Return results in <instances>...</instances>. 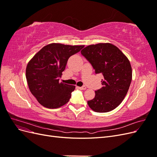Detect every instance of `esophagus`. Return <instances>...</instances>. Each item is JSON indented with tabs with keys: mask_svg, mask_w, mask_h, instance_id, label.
I'll use <instances>...</instances> for the list:
<instances>
[{
	"mask_svg": "<svg viewBox=\"0 0 157 157\" xmlns=\"http://www.w3.org/2000/svg\"><path fill=\"white\" fill-rule=\"evenodd\" d=\"M78 88L79 90H86V87L85 86H81V87H78Z\"/></svg>",
	"mask_w": 157,
	"mask_h": 157,
	"instance_id": "1",
	"label": "esophagus"
}]
</instances>
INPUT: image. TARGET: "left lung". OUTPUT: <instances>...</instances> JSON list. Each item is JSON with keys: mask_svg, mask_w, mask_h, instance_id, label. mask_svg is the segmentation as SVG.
Here are the masks:
<instances>
[{"mask_svg": "<svg viewBox=\"0 0 157 157\" xmlns=\"http://www.w3.org/2000/svg\"><path fill=\"white\" fill-rule=\"evenodd\" d=\"M81 54L92 64L96 73L103 76L102 88L95 91L88 105L95 112L107 113L120 105L130 88L132 70L129 59L111 43L89 45Z\"/></svg>", "mask_w": 157, "mask_h": 157, "instance_id": "1", "label": "left lung"}]
</instances>
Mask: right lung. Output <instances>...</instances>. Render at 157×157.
Returning <instances> with one entry per match:
<instances>
[{
    "mask_svg": "<svg viewBox=\"0 0 157 157\" xmlns=\"http://www.w3.org/2000/svg\"><path fill=\"white\" fill-rule=\"evenodd\" d=\"M84 45L52 43L44 46L33 57L26 67L30 92L44 107L57 109L67 103L75 86L59 82L70 56Z\"/></svg>",
    "mask_w": 157,
    "mask_h": 157,
    "instance_id": "add662e5",
    "label": "right lung"
}]
</instances>
